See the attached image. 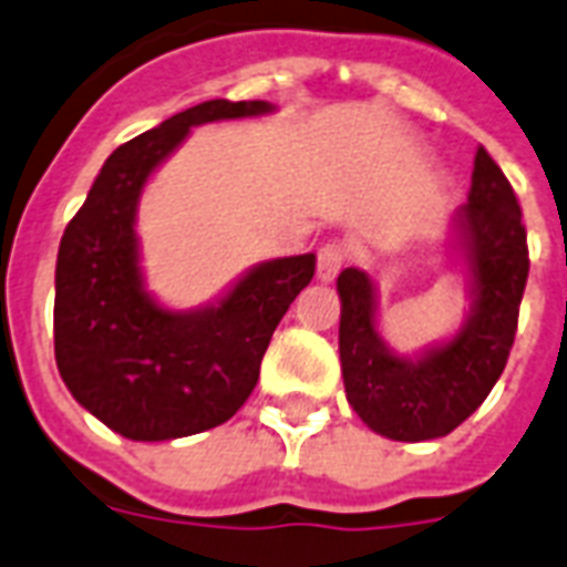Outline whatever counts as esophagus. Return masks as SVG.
Listing matches in <instances>:
<instances>
[{
	"instance_id": "obj_1",
	"label": "esophagus",
	"mask_w": 567,
	"mask_h": 567,
	"mask_svg": "<svg viewBox=\"0 0 567 567\" xmlns=\"http://www.w3.org/2000/svg\"><path fill=\"white\" fill-rule=\"evenodd\" d=\"M346 257H349V251H346L343 243H328L319 248V262H316V278L319 280H333L337 275H340V269H343Z\"/></svg>"
}]
</instances>
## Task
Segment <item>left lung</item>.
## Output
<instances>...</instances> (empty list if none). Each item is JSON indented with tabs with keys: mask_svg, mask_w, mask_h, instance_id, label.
I'll return each instance as SVG.
<instances>
[{
	"mask_svg": "<svg viewBox=\"0 0 567 567\" xmlns=\"http://www.w3.org/2000/svg\"><path fill=\"white\" fill-rule=\"evenodd\" d=\"M452 236L471 269L473 310L452 340L416 358L381 340L370 275L343 269L337 278L346 399L390 441H432L458 429L497 384L515 343L529 275L526 227L515 188L485 147L473 159L467 204L452 215Z\"/></svg>",
	"mask_w": 567,
	"mask_h": 567,
	"instance_id": "1",
	"label": "left lung"
}]
</instances>
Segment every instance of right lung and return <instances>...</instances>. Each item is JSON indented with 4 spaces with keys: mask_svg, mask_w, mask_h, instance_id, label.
<instances>
[{
    "mask_svg": "<svg viewBox=\"0 0 567 567\" xmlns=\"http://www.w3.org/2000/svg\"><path fill=\"white\" fill-rule=\"evenodd\" d=\"M275 112L266 100H206L121 144L59 245L55 363L79 405L130 441H174L227 423L260 379L316 254L254 266L221 301L168 310L144 289L135 209L192 126Z\"/></svg>",
    "mask_w": 567,
    "mask_h": 567,
    "instance_id": "right-lung-1",
    "label": "right lung"
}]
</instances>
